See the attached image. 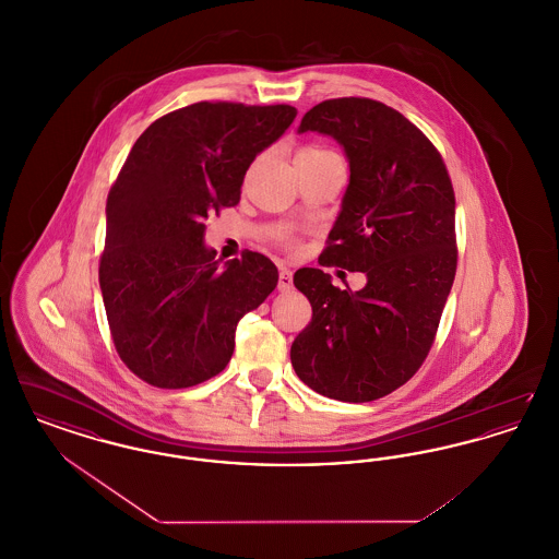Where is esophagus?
Returning <instances> with one entry per match:
<instances>
[{
	"mask_svg": "<svg viewBox=\"0 0 559 559\" xmlns=\"http://www.w3.org/2000/svg\"><path fill=\"white\" fill-rule=\"evenodd\" d=\"M293 287V272L289 267L278 270V292L287 293Z\"/></svg>",
	"mask_w": 559,
	"mask_h": 559,
	"instance_id": "1",
	"label": "esophagus"
}]
</instances>
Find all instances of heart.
I'll return each mask as SVG.
<instances>
[{
	"label": "heart",
	"instance_id": "b5f03b06",
	"mask_svg": "<svg viewBox=\"0 0 559 559\" xmlns=\"http://www.w3.org/2000/svg\"><path fill=\"white\" fill-rule=\"evenodd\" d=\"M324 155H333V153L322 151V148H317V146H304V148L297 151L295 159H304V157H324Z\"/></svg>",
	"mask_w": 559,
	"mask_h": 559
}]
</instances>
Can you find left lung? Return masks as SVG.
Here are the masks:
<instances>
[{
    "label": "left lung",
    "instance_id": "obj_1",
    "mask_svg": "<svg viewBox=\"0 0 559 559\" xmlns=\"http://www.w3.org/2000/svg\"><path fill=\"white\" fill-rule=\"evenodd\" d=\"M299 132L331 135L346 151L349 185L322 266L365 272L367 285L352 292L320 267L295 272L312 320L293 342V369L326 399H383L424 365L451 293V176L426 133L371 98L324 100Z\"/></svg>",
    "mask_w": 559,
    "mask_h": 559
}]
</instances>
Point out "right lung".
Wrapping results in <instances>:
<instances>
[{
  "instance_id": "1",
  "label": "right lung",
  "mask_w": 559,
  "mask_h": 559,
  "mask_svg": "<svg viewBox=\"0 0 559 559\" xmlns=\"http://www.w3.org/2000/svg\"><path fill=\"white\" fill-rule=\"evenodd\" d=\"M289 105L197 103L151 123L107 199L100 289L117 354L142 381L180 390L224 371L239 320L278 283L266 255L219 266L205 219L239 203L253 159L295 119Z\"/></svg>"
}]
</instances>
